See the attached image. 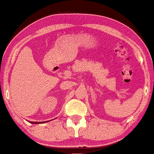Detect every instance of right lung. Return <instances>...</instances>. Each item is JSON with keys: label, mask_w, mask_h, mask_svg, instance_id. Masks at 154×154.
<instances>
[{"label": "right lung", "mask_w": 154, "mask_h": 154, "mask_svg": "<svg viewBox=\"0 0 154 154\" xmlns=\"http://www.w3.org/2000/svg\"><path fill=\"white\" fill-rule=\"evenodd\" d=\"M49 121H45V122H31L30 123L32 124H40V123H44V122H48Z\"/></svg>", "instance_id": "1"}]
</instances>
